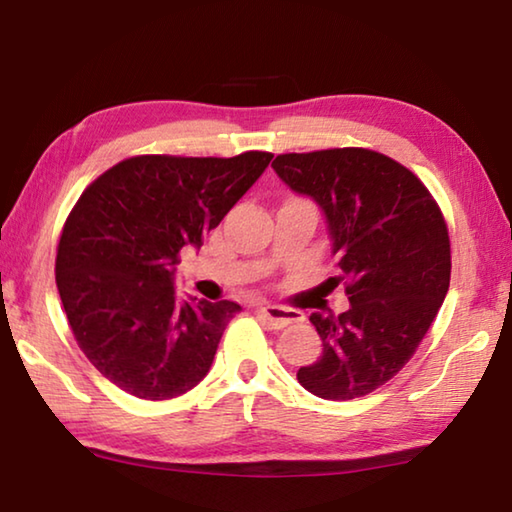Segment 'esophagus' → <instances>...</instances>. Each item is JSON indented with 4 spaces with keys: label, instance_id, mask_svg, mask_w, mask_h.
<instances>
[{
    "label": "esophagus",
    "instance_id": "obj_1",
    "mask_svg": "<svg viewBox=\"0 0 512 512\" xmlns=\"http://www.w3.org/2000/svg\"><path fill=\"white\" fill-rule=\"evenodd\" d=\"M257 314L262 316L268 325L280 329L287 327L291 323H298L302 320V314L296 309H287V307H277V305H268V307H257Z\"/></svg>",
    "mask_w": 512,
    "mask_h": 512
}]
</instances>
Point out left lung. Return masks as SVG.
<instances>
[{
	"label": "left lung",
	"mask_w": 512,
	"mask_h": 512,
	"mask_svg": "<svg viewBox=\"0 0 512 512\" xmlns=\"http://www.w3.org/2000/svg\"><path fill=\"white\" fill-rule=\"evenodd\" d=\"M273 169L325 216L350 309L309 316L323 354L298 370L323 400H354L386 384L413 357L449 289L443 214L413 173L368 149L277 155Z\"/></svg>",
	"instance_id": "8db88e82"
}]
</instances>
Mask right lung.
Masks as SVG:
<instances>
[{"mask_svg": "<svg viewBox=\"0 0 512 512\" xmlns=\"http://www.w3.org/2000/svg\"><path fill=\"white\" fill-rule=\"evenodd\" d=\"M271 158L140 155L81 194L60 235L56 287L79 348L121 391L171 400L210 372L241 307L180 298L178 253L203 246Z\"/></svg>", "mask_w": 512, "mask_h": 512, "instance_id": "add662e5", "label": "right lung"}]
</instances>
